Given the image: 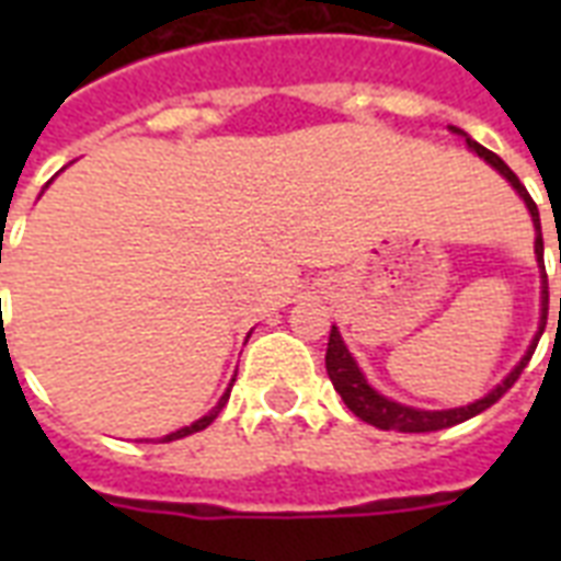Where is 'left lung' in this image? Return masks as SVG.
Instances as JSON below:
<instances>
[{
    "mask_svg": "<svg viewBox=\"0 0 561 561\" xmlns=\"http://www.w3.org/2000/svg\"><path fill=\"white\" fill-rule=\"evenodd\" d=\"M451 130L454 134L466 136L460 127H451ZM466 145H469L471 151L478 153L480 160H486L489 165L497 171V174H504V178L510 180V186L522 194V201L527 203V209H530V215H533V227H536V255H539V267H541L539 334H536V341L530 343L527 355L518 360V367L506 375L504 381L497 383L495 390L486 392L483 399L471 401V404H466V408H454V410H416V408H408V404H399V401L387 399V396H381L378 390H373V387L367 383V378H364V373L358 369V364H355V358L350 355V350H346V343H343L341 332H337V329L332 325V334H329V350H325V373H329V378H332L334 390L341 392L343 404H346V408H350L355 416L364 419V422H369V425L381 427V431H401V434H431V431H443V427L460 425V422H466V419L483 413V410L492 408V404H495V401L501 399V396H504V392L510 390L515 381H518V375L524 373L527 360H530L533 352H536V343H539L541 332H545V320H548V273H545V259H541V253H545V241H541L539 209H536V203H533V197L527 194V188L522 186V180L515 178V171L510 169V165H506V162L501 160L497 153L486 151L483 145L474 142V139H469V136H466ZM559 262H561V253H559ZM559 308H561V297H559Z\"/></svg>",
    "mask_w": 561,
    "mask_h": 561,
    "instance_id": "left-lung-1",
    "label": "left lung"
}]
</instances>
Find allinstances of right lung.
<instances>
[{"label":"right lung","mask_w":561,"mask_h":561,"mask_svg":"<svg viewBox=\"0 0 561 561\" xmlns=\"http://www.w3.org/2000/svg\"><path fill=\"white\" fill-rule=\"evenodd\" d=\"M232 381H236V378H232ZM229 390H232V383H229V387H227V392H224V396H220V401H218V404H215V408H211L209 413H206V416H203V419H197V422H192V425L180 427V431H174V434L162 436L160 443H171V439H183V436H188V434H197V431H203V427H209L211 422H215V419H218V413H220V410H224V404H227V399H229Z\"/></svg>","instance_id":"1"}]
</instances>
